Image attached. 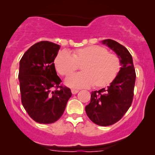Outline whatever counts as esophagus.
Returning a JSON list of instances; mask_svg holds the SVG:
<instances>
[{
	"label": "esophagus",
	"instance_id": "1",
	"mask_svg": "<svg viewBox=\"0 0 155 155\" xmlns=\"http://www.w3.org/2000/svg\"><path fill=\"white\" fill-rule=\"evenodd\" d=\"M78 90H76V89H72L71 90V92H72V94H77V93L78 92Z\"/></svg>",
	"mask_w": 155,
	"mask_h": 155
}]
</instances>
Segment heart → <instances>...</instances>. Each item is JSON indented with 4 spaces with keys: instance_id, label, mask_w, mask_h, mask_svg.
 Returning a JSON list of instances; mask_svg holds the SVG:
<instances>
[{
    "instance_id": "b5f03b06",
    "label": "heart",
    "mask_w": 155,
    "mask_h": 155,
    "mask_svg": "<svg viewBox=\"0 0 155 155\" xmlns=\"http://www.w3.org/2000/svg\"><path fill=\"white\" fill-rule=\"evenodd\" d=\"M55 67L61 75H68L82 65L84 72L72 74L65 79V84L72 88H83L96 84H109L118 74L121 63L118 57L109 53L105 48L90 46L76 50L74 55L68 50L58 53Z\"/></svg>"
}]
</instances>
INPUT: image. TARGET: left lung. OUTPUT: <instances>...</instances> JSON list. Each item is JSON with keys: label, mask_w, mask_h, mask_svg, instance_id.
Returning a JSON list of instances; mask_svg holds the SVG:
<instances>
[{"label": "left lung", "mask_w": 155, "mask_h": 155, "mask_svg": "<svg viewBox=\"0 0 155 155\" xmlns=\"http://www.w3.org/2000/svg\"><path fill=\"white\" fill-rule=\"evenodd\" d=\"M102 42L116 53L121 68L108 88L91 92V102L85 106V112L94 124L106 127L118 122L130 107L136 73L132 56L125 46L110 39Z\"/></svg>", "instance_id": "1"}]
</instances>
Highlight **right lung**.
Instances as JSON below:
<instances>
[{"label": "right lung", "mask_w": 155, "mask_h": 155, "mask_svg": "<svg viewBox=\"0 0 155 155\" xmlns=\"http://www.w3.org/2000/svg\"><path fill=\"white\" fill-rule=\"evenodd\" d=\"M61 46L48 41L37 42L19 62L18 79L21 103L28 114L39 124H53L61 118L72 94L60 85L53 64ZM57 89L52 91L51 88Z\"/></svg>", "instance_id": "add662e5"}]
</instances>
